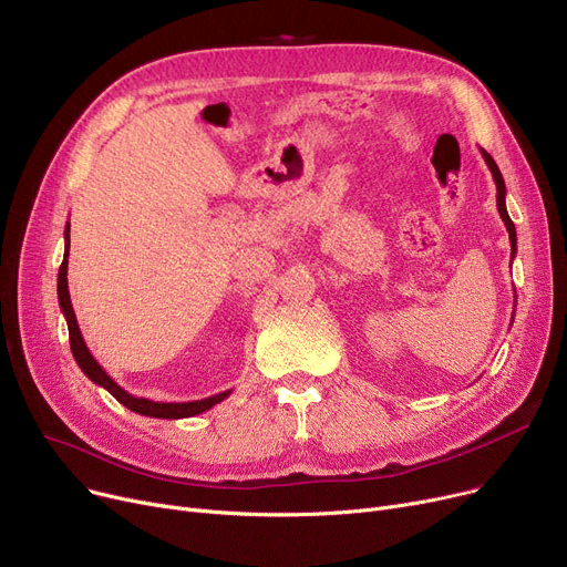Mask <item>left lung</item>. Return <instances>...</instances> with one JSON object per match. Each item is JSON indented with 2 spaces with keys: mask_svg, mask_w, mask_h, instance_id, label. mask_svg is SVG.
<instances>
[{
  "mask_svg": "<svg viewBox=\"0 0 567 567\" xmlns=\"http://www.w3.org/2000/svg\"><path fill=\"white\" fill-rule=\"evenodd\" d=\"M482 152V158H484V164L489 166V171H492V177H494V182H496V207H498V214H501V219H503V224H505V228H507V233H509V247H512V258H515V254H517V230H515V224H512V219H509V214H507V207H505V182H503V175H501V171H498V166H496V161L484 152V150H480Z\"/></svg>",
  "mask_w": 567,
  "mask_h": 567,
  "instance_id": "left-lung-1",
  "label": "left lung"
}]
</instances>
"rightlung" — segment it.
<instances>
[{
	"label": "right lung",
	"mask_w": 567,
	"mask_h": 567,
	"mask_svg": "<svg viewBox=\"0 0 567 567\" xmlns=\"http://www.w3.org/2000/svg\"><path fill=\"white\" fill-rule=\"evenodd\" d=\"M69 230L71 226L66 224L64 228V260L60 265V275H58V300L62 307V313L66 318V326H69V343H71V353L78 362V367L85 371L87 379L92 383H96L99 388H105L111 392L122 406H126L128 411L138 413V415H147V417H161V420H179V417H194L200 415L205 411H209L212 406H217L219 401H224L233 390L219 392V394H212L207 399H198V401H182V403H164V401H152V399H143V396H133L128 394L124 388H120L111 375L103 371V367L94 360V355L90 353V348L80 334L78 328V320L73 313V305H71V295H69V281H66V267H69Z\"/></svg>",
	"instance_id": "right-lung-1"
}]
</instances>
